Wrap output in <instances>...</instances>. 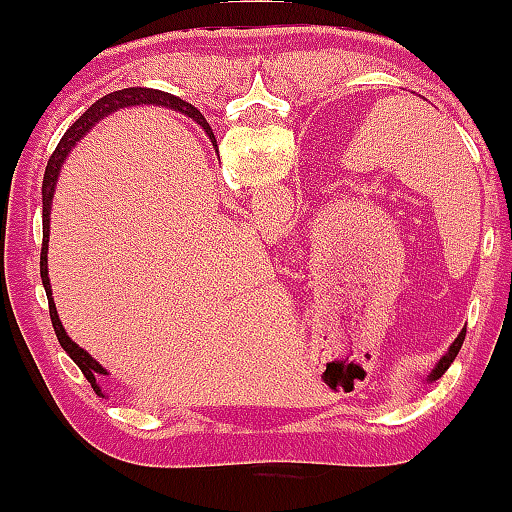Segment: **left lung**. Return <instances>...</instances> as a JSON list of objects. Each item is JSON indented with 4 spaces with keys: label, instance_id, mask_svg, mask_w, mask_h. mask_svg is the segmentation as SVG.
<instances>
[{
    "label": "left lung",
    "instance_id": "1",
    "mask_svg": "<svg viewBox=\"0 0 512 512\" xmlns=\"http://www.w3.org/2000/svg\"><path fill=\"white\" fill-rule=\"evenodd\" d=\"M462 342H464V332L457 334V339H455V342H452V346H450V349H448V354H445L443 358H440V361H438V366L431 370V375H428V380H438L440 375H443L445 370L450 368V363L455 361V356H457V351H460Z\"/></svg>",
    "mask_w": 512,
    "mask_h": 512
}]
</instances>
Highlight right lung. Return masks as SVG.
<instances>
[{
    "instance_id": "obj_1",
    "label": "right lung",
    "mask_w": 512,
    "mask_h": 512,
    "mask_svg": "<svg viewBox=\"0 0 512 512\" xmlns=\"http://www.w3.org/2000/svg\"><path fill=\"white\" fill-rule=\"evenodd\" d=\"M132 105H163V108H178L180 113H185L187 117H192V120L197 122L199 127L207 132V137L211 139V144H214V149H219L216 146V139H214V132H211L209 122L204 120V115L199 113L195 105L180 101V98L170 96L166 91H158V88H142V86H132V88H122V91H115V93H108V96H103L101 101H96L91 105V108L86 110L84 115L79 117V120L74 122L72 127L64 132V137L60 139V144H57L55 154L50 156L48 161V168H45V178H43V250H40V279H43V286H45V296H48V305H50V320H52V327H55V334H57V342L62 344V349L67 351L69 358L76 363V366L81 368V373H84V378L91 383L93 392L96 395H103L101 385H98V375H105V370L101 363L96 361V358H91L88 351L81 349L79 344L72 342L69 339V334L64 332L62 322H60V315H57V308H55V301H52V286H50V276H48V238H50V207H52V195H55V187H57V178H60V170L64 166V161H67V154L72 151V146L79 142L81 137L96 125L98 120H103V117H108L110 113H115V110L120 108H132Z\"/></svg>"
}]
</instances>
